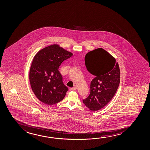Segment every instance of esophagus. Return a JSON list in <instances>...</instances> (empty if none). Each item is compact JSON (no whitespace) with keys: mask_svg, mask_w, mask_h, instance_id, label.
Masks as SVG:
<instances>
[{"mask_svg":"<svg viewBox=\"0 0 150 150\" xmlns=\"http://www.w3.org/2000/svg\"><path fill=\"white\" fill-rule=\"evenodd\" d=\"M76 89H77V87L76 86H74V87H72V88H70V91H76Z\"/></svg>","mask_w":150,"mask_h":150,"instance_id":"obj_1","label":"esophagus"}]
</instances>
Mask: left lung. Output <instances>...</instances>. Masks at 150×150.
Wrapping results in <instances>:
<instances>
[{"label": "left lung", "mask_w": 150, "mask_h": 150, "mask_svg": "<svg viewBox=\"0 0 150 150\" xmlns=\"http://www.w3.org/2000/svg\"><path fill=\"white\" fill-rule=\"evenodd\" d=\"M85 64L96 77L91 82L90 95L83 103L91 111H96L105 107L115 95L120 82V70L115 58L103 48L88 52Z\"/></svg>", "instance_id": "obj_1"}]
</instances>
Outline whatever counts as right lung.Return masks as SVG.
<instances>
[{
	"label": "right lung",
	"instance_id": "add662e5",
	"mask_svg": "<svg viewBox=\"0 0 150 150\" xmlns=\"http://www.w3.org/2000/svg\"><path fill=\"white\" fill-rule=\"evenodd\" d=\"M73 55L58 45H51L34 56L29 71L33 92L39 100L52 105L64 98L68 88L63 82L58 68L64 60Z\"/></svg>",
	"mask_w": 150,
	"mask_h": 150
}]
</instances>
